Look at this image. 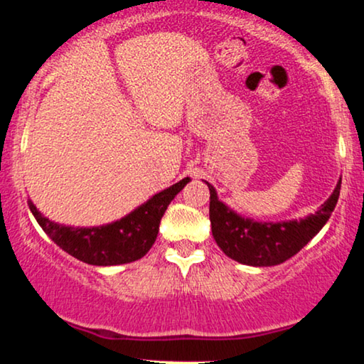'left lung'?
Returning a JSON list of instances; mask_svg holds the SVG:
<instances>
[{
  "label": "left lung",
  "instance_id": "1",
  "mask_svg": "<svg viewBox=\"0 0 364 364\" xmlns=\"http://www.w3.org/2000/svg\"><path fill=\"white\" fill-rule=\"evenodd\" d=\"M210 188L211 231L223 253L238 263L250 266H274L291 258L326 225L340 198L341 179L333 195L321 208L299 221L258 223L241 218L218 200L215 188Z\"/></svg>",
  "mask_w": 364,
  "mask_h": 364
}]
</instances>
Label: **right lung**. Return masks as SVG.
Returning <instances> with one entry per match:
<instances>
[{
    "label": "right lung",
    "mask_w": 364,
    "mask_h": 364,
    "mask_svg": "<svg viewBox=\"0 0 364 364\" xmlns=\"http://www.w3.org/2000/svg\"><path fill=\"white\" fill-rule=\"evenodd\" d=\"M188 181L190 178H183L176 185L154 195L123 220L106 226H63L43 216L31 201H28V206L43 231L68 255L88 264L114 266L136 261L151 250L164 211Z\"/></svg>",
    "instance_id": "obj_1"
}]
</instances>
